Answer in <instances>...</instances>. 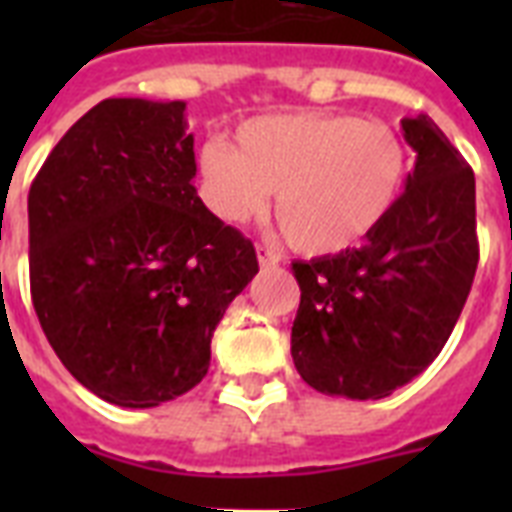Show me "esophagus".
I'll return each mask as SVG.
<instances>
[{"label": "esophagus", "mask_w": 512, "mask_h": 512, "mask_svg": "<svg viewBox=\"0 0 512 512\" xmlns=\"http://www.w3.org/2000/svg\"><path fill=\"white\" fill-rule=\"evenodd\" d=\"M257 260H260V265H263V268H276V265L281 263V252H276V249L263 247V244H260V247H257Z\"/></svg>", "instance_id": "obj_1"}]
</instances>
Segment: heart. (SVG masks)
Listing matches in <instances>:
<instances>
[{"label": "heart", "instance_id": "heart-1", "mask_svg": "<svg viewBox=\"0 0 512 512\" xmlns=\"http://www.w3.org/2000/svg\"><path fill=\"white\" fill-rule=\"evenodd\" d=\"M233 143L201 146L204 204L225 223H244L276 191V220L305 255H337L364 241L393 212L409 175L401 135L353 114L255 116L236 127Z\"/></svg>", "mask_w": 512, "mask_h": 512}]
</instances>
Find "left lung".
Returning a JSON list of instances; mask_svg holds the SVG:
<instances>
[{"label":"left lung","mask_w":512,"mask_h":512,"mask_svg":"<svg viewBox=\"0 0 512 512\" xmlns=\"http://www.w3.org/2000/svg\"><path fill=\"white\" fill-rule=\"evenodd\" d=\"M417 151L385 223L358 249L292 263V358L327 396L385 398L441 353L478 268L476 177L430 116L401 122Z\"/></svg>","instance_id":"obj_1"}]
</instances>
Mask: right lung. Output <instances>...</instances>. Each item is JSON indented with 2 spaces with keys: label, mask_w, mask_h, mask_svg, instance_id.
I'll list each match as a JSON object with an SVG mask.
<instances>
[{
  "label": "right lung",
  "mask_w": 512,
  "mask_h": 512,
  "mask_svg": "<svg viewBox=\"0 0 512 512\" xmlns=\"http://www.w3.org/2000/svg\"><path fill=\"white\" fill-rule=\"evenodd\" d=\"M183 114V100H103L28 191V276L44 335L84 388L130 409L204 380L212 332L257 273L255 244L193 188Z\"/></svg>",
  "instance_id": "1"
}]
</instances>
